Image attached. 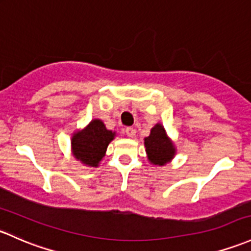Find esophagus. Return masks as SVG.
<instances>
[{"label":"esophagus","mask_w":251,"mask_h":251,"mask_svg":"<svg viewBox=\"0 0 251 251\" xmlns=\"http://www.w3.org/2000/svg\"><path fill=\"white\" fill-rule=\"evenodd\" d=\"M125 133L127 134V137H130V138H133V137L136 136V130H134L133 127H126Z\"/></svg>","instance_id":"34e87169"}]
</instances>
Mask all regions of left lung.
<instances>
[{
  "label": "left lung",
  "instance_id": "obj_1",
  "mask_svg": "<svg viewBox=\"0 0 251 251\" xmlns=\"http://www.w3.org/2000/svg\"><path fill=\"white\" fill-rule=\"evenodd\" d=\"M144 146L148 160L155 166H165L176 155V147L161 124H156L151 128L149 136L144 138Z\"/></svg>",
  "mask_w": 251,
  "mask_h": 251
}]
</instances>
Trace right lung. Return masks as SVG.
<instances>
[{
    "mask_svg": "<svg viewBox=\"0 0 251 251\" xmlns=\"http://www.w3.org/2000/svg\"><path fill=\"white\" fill-rule=\"evenodd\" d=\"M114 137L115 132L107 130L102 120L94 119L84 130L73 134L71 139L73 156L83 165L97 167Z\"/></svg>",
    "mask_w": 251,
    "mask_h": 251,
    "instance_id": "add662e5",
    "label": "right lung"
}]
</instances>
